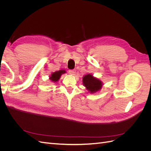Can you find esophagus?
I'll return each instance as SVG.
<instances>
[{
  "instance_id": "34e87169",
  "label": "esophagus",
  "mask_w": 151,
  "mask_h": 151,
  "mask_svg": "<svg viewBox=\"0 0 151 151\" xmlns=\"http://www.w3.org/2000/svg\"><path fill=\"white\" fill-rule=\"evenodd\" d=\"M68 72H69V74L72 75V76H74L76 73V70H68Z\"/></svg>"
}]
</instances>
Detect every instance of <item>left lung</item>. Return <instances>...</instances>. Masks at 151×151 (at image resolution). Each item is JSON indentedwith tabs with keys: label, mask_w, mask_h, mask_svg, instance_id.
<instances>
[{
	"label": "left lung",
	"mask_w": 151,
	"mask_h": 151,
	"mask_svg": "<svg viewBox=\"0 0 151 151\" xmlns=\"http://www.w3.org/2000/svg\"><path fill=\"white\" fill-rule=\"evenodd\" d=\"M83 83L86 89L91 94L100 91L103 86V83L101 80L90 74H87L83 77Z\"/></svg>",
	"instance_id": "8db88e82"
}]
</instances>
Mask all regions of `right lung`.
<instances>
[{"label":"right lung","mask_w":151,"mask_h":151,"mask_svg":"<svg viewBox=\"0 0 151 151\" xmlns=\"http://www.w3.org/2000/svg\"><path fill=\"white\" fill-rule=\"evenodd\" d=\"M66 72V71L65 70H58L56 72H53L52 74H51V76H50V80L54 82V83H57V82L60 79L61 76L63 74H65Z\"/></svg>","instance_id":"1"}]
</instances>
